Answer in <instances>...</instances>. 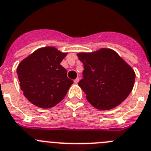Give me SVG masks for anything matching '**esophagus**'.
Returning a JSON list of instances; mask_svg holds the SVG:
<instances>
[{"mask_svg":"<svg viewBox=\"0 0 151 151\" xmlns=\"http://www.w3.org/2000/svg\"><path fill=\"white\" fill-rule=\"evenodd\" d=\"M79 81H80L79 77H77V78H76V79L74 81V82L75 83H78V82H79Z\"/></svg>","mask_w":151,"mask_h":151,"instance_id":"34e87169","label":"esophagus"}]
</instances>
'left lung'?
<instances>
[{
  "mask_svg": "<svg viewBox=\"0 0 151 151\" xmlns=\"http://www.w3.org/2000/svg\"><path fill=\"white\" fill-rule=\"evenodd\" d=\"M77 57L84 68L78 85L93 106L111 109L128 97L134 84L135 73L115 51L100 48L91 53L81 52Z\"/></svg>",
  "mask_w": 151,
  "mask_h": 151,
  "instance_id": "left-lung-1",
  "label": "left lung"
}]
</instances>
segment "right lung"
I'll return each instance as SVG.
<instances>
[{"label":"right lung","mask_w":151,"mask_h":151,"mask_svg":"<svg viewBox=\"0 0 151 151\" xmlns=\"http://www.w3.org/2000/svg\"><path fill=\"white\" fill-rule=\"evenodd\" d=\"M66 55L55 47H44L19 63L17 73L20 89L30 103L49 109L65 98L73 83L60 65Z\"/></svg>","instance_id":"obj_1"}]
</instances>
